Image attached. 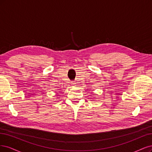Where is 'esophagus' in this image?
<instances>
[{
  "mask_svg": "<svg viewBox=\"0 0 152 152\" xmlns=\"http://www.w3.org/2000/svg\"><path fill=\"white\" fill-rule=\"evenodd\" d=\"M71 85H72V86H76L75 83H71Z\"/></svg>",
  "mask_w": 152,
  "mask_h": 152,
  "instance_id": "34e87169",
  "label": "esophagus"
}]
</instances>
